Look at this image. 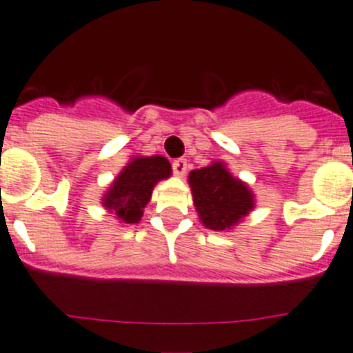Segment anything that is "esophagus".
<instances>
[{
	"mask_svg": "<svg viewBox=\"0 0 353 353\" xmlns=\"http://www.w3.org/2000/svg\"><path fill=\"white\" fill-rule=\"evenodd\" d=\"M172 170L177 177H184L186 170H188V161L184 160V158H179L172 163Z\"/></svg>",
	"mask_w": 353,
	"mask_h": 353,
	"instance_id": "obj_1",
	"label": "esophagus"
}]
</instances>
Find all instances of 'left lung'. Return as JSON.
<instances>
[{"instance_id":"8db88e82","label":"left lung","mask_w":353,"mask_h":353,"mask_svg":"<svg viewBox=\"0 0 353 353\" xmlns=\"http://www.w3.org/2000/svg\"><path fill=\"white\" fill-rule=\"evenodd\" d=\"M188 183L200 221L211 230L236 227L255 208L250 186L232 176L221 161L192 170Z\"/></svg>"}]
</instances>
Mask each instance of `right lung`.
<instances>
[{
	"instance_id": "1",
	"label": "right lung",
	"mask_w": 353,
	"mask_h": 353,
	"mask_svg": "<svg viewBox=\"0 0 353 353\" xmlns=\"http://www.w3.org/2000/svg\"><path fill=\"white\" fill-rule=\"evenodd\" d=\"M172 174L169 160L163 157H135L110 184L101 205L121 223H139L144 208L151 200L154 184Z\"/></svg>"
}]
</instances>
